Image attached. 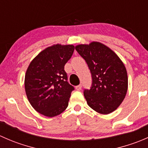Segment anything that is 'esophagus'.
<instances>
[{
    "mask_svg": "<svg viewBox=\"0 0 148 148\" xmlns=\"http://www.w3.org/2000/svg\"><path fill=\"white\" fill-rule=\"evenodd\" d=\"M82 89V84L78 85V86H76V89L77 90H80Z\"/></svg>",
    "mask_w": 148,
    "mask_h": 148,
    "instance_id": "obj_1",
    "label": "esophagus"
}]
</instances>
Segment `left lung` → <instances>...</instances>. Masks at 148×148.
I'll return each mask as SVG.
<instances>
[{"label":"left lung","instance_id":"1","mask_svg":"<svg viewBox=\"0 0 148 148\" xmlns=\"http://www.w3.org/2000/svg\"><path fill=\"white\" fill-rule=\"evenodd\" d=\"M75 49L92 74V87L84 91L88 105L100 114L112 112L123 102L127 91L125 64L110 48L98 41L79 44Z\"/></svg>","mask_w":148,"mask_h":148}]
</instances>
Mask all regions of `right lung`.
I'll use <instances>...</instances> for the list:
<instances>
[{
	"label": "right lung",
	"mask_w": 148,
	"mask_h": 148,
	"mask_svg": "<svg viewBox=\"0 0 148 148\" xmlns=\"http://www.w3.org/2000/svg\"><path fill=\"white\" fill-rule=\"evenodd\" d=\"M74 46L53 44L41 51L31 62L25 75V91L34 110L49 117L63 112L74 86L67 82L64 65Z\"/></svg>",
	"instance_id": "add662e5"
}]
</instances>
